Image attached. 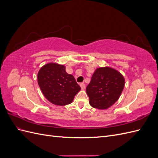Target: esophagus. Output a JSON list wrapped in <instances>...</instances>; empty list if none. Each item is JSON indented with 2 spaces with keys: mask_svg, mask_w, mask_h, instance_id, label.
Wrapping results in <instances>:
<instances>
[{
  "mask_svg": "<svg viewBox=\"0 0 158 158\" xmlns=\"http://www.w3.org/2000/svg\"><path fill=\"white\" fill-rule=\"evenodd\" d=\"M80 85L81 88H82V89H85V84H84V83H81V84H80Z\"/></svg>",
  "mask_w": 158,
  "mask_h": 158,
  "instance_id": "1",
  "label": "esophagus"
}]
</instances>
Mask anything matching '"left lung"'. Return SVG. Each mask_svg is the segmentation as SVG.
Returning a JSON list of instances; mask_svg holds the SVG:
<instances>
[{
	"label": "left lung",
	"mask_w": 158,
	"mask_h": 158,
	"mask_svg": "<svg viewBox=\"0 0 158 158\" xmlns=\"http://www.w3.org/2000/svg\"><path fill=\"white\" fill-rule=\"evenodd\" d=\"M125 87V78L117 70L109 66L95 70L86 88L89 105L99 109H107L118 99Z\"/></svg>",
	"instance_id": "left-lung-1"
}]
</instances>
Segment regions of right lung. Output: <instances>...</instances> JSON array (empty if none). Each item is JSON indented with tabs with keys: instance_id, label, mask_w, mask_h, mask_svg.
<instances>
[{
	"instance_id": "right-lung-1",
	"label": "right lung",
	"mask_w": 158,
	"mask_h": 158,
	"mask_svg": "<svg viewBox=\"0 0 158 158\" xmlns=\"http://www.w3.org/2000/svg\"><path fill=\"white\" fill-rule=\"evenodd\" d=\"M65 66L49 63L38 72L37 82L43 94L51 103L63 106L73 102L81 89L74 76L66 73Z\"/></svg>"
}]
</instances>
